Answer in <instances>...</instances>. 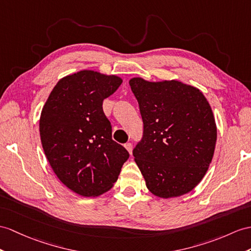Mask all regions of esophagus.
<instances>
[{
    "instance_id": "esophagus-1",
    "label": "esophagus",
    "mask_w": 251,
    "mask_h": 251,
    "mask_svg": "<svg viewBox=\"0 0 251 251\" xmlns=\"http://www.w3.org/2000/svg\"><path fill=\"white\" fill-rule=\"evenodd\" d=\"M125 148L127 150V152H129L130 154H132V150H133V146H132V144L131 143H126V145H125Z\"/></svg>"
}]
</instances>
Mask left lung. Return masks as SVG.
Returning <instances> with one entry per match:
<instances>
[{"label":"left lung","instance_id":"1","mask_svg":"<svg viewBox=\"0 0 251 251\" xmlns=\"http://www.w3.org/2000/svg\"><path fill=\"white\" fill-rule=\"evenodd\" d=\"M130 86L144 121L133 150L146 186L156 197H180L203 179L214 155L217 127L201 91L176 79L132 77Z\"/></svg>","mask_w":251,"mask_h":251}]
</instances>
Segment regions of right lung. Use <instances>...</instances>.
<instances>
[{"label":"right lung","mask_w":251,"mask_h":251,"mask_svg":"<svg viewBox=\"0 0 251 251\" xmlns=\"http://www.w3.org/2000/svg\"><path fill=\"white\" fill-rule=\"evenodd\" d=\"M122 83L115 75L81 70L62 77L42 107L41 145L54 174L70 191L98 197L117 181L129 152L112 139L102 103Z\"/></svg>","instance_id":"right-lung-1"}]
</instances>
